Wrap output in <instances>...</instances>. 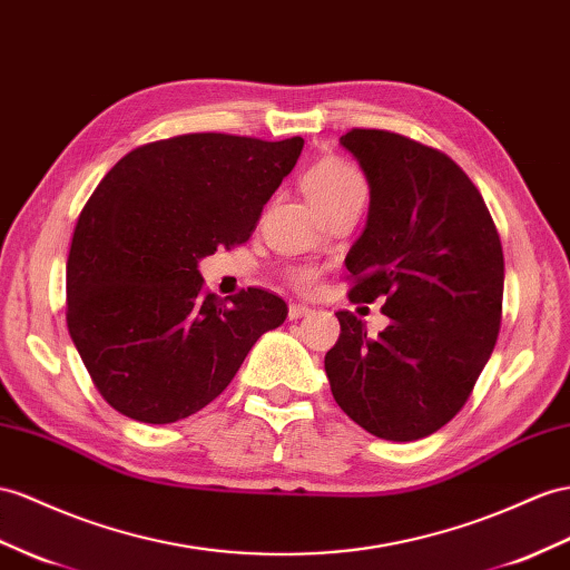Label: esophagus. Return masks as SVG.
I'll list each match as a JSON object with an SVG mask.
<instances>
[{
	"label": "esophagus",
	"mask_w": 570,
	"mask_h": 570,
	"mask_svg": "<svg viewBox=\"0 0 570 570\" xmlns=\"http://www.w3.org/2000/svg\"><path fill=\"white\" fill-rule=\"evenodd\" d=\"M308 313H311V308L305 303H291L288 305V320H298V317L308 315Z\"/></svg>",
	"instance_id": "34e87169"
}]
</instances>
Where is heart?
<instances>
[{"instance_id":"obj_1","label":"heart","mask_w":570,"mask_h":570,"mask_svg":"<svg viewBox=\"0 0 570 570\" xmlns=\"http://www.w3.org/2000/svg\"><path fill=\"white\" fill-rule=\"evenodd\" d=\"M303 187H305V195H308V199L315 204V207L323 209L327 204L346 197L348 193L366 189V183H363L361 173L354 166H348L346 160L325 158L308 170V175H305L303 180ZM291 282H294L298 288H313L315 272L298 269L291 274Z\"/></svg>"}]
</instances>
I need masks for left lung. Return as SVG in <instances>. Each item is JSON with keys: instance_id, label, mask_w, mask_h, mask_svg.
Segmentation results:
<instances>
[{"instance_id": "obj_1", "label": "left lung", "mask_w": 570, "mask_h": 570, "mask_svg": "<svg viewBox=\"0 0 570 570\" xmlns=\"http://www.w3.org/2000/svg\"><path fill=\"white\" fill-rule=\"evenodd\" d=\"M340 144L366 175V228L344 265L348 298L385 296L390 325L371 337L340 311L325 356L332 395L383 441H419L470 397L495 346L503 305L499 230L474 183L445 154L383 129H352Z\"/></svg>"}]
</instances>
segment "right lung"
Instances as JSON below:
<instances>
[{"label":"right lung","mask_w":570,"mask_h":570,"mask_svg":"<svg viewBox=\"0 0 570 570\" xmlns=\"http://www.w3.org/2000/svg\"><path fill=\"white\" fill-rule=\"evenodd\" d=\"M303 139L183 135L129 151L86 202L67 259V327L104 400L173 424L216 400L286 303L204 294L199 259L253 236Z\"/></svg>","instance_id":"obj_1"}]
</instances>
